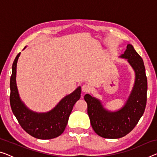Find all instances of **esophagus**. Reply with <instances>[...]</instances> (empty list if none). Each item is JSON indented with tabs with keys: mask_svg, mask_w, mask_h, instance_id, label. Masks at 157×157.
<instances>
[{
	"mask_svg": "<svg viewBox=\"0 0 157 157\" xmlns=\"http://www.w3.org/2000/svg\"><path fill=\"white\" fill-rule=\"evenodd\" d=\"M82 90L84 92H88L90 90V86L89 85H86V84H85V85L82 86Z\"/></svg>",
	"mask_w": 157,
	"mask_h": 157,
	"instance_id": "1",
	"label": "esophagus"
}]
</instances>
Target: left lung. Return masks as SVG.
<instances>
[{
    "label": "left lung",
    "mask_w": 157,
    "mask_h": 157,
    "mask_svg": "<svg viewBox=\"0 0 157 157\" xmlns=\"http://www.w3.org/2000/svg\"><path fill=\"white\" fill-rule=\"evenodd\" d=\"M135 72V83L129 99L120 111L109 112L99 100L90 94L85 96L87 113L92 127L100 137L118 139L131 132L143 115L147 104V79L144 62L132 45L128 44L124 54Z\"/></svg>",
    "instance_id": "obj_1"
}]
</instances>
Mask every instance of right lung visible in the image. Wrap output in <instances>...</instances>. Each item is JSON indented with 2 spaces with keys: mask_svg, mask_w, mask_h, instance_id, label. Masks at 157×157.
<instances>
[{
  "mask_svg": "<svg viewBox=\"0 0 157 157\" xmlns=\"http://www.w3.org/2000/svg\"><path fill=\"white\" fill-rule=\"evenodd\" d=\"M20 53L12 67L10 86V103L12 111L22 129L37 139L48 140L62 134L66 127L69 116L75 103L80 98V86L71 94L63 98L52 111L46 113H36L28 110L19 97L16 85V67Z\"/></svg>",
  "mask_w": 157,
  "mask_h": 157,
  "instance_id": "obj_1",
  "label": "right lung"
}]
</instances>
